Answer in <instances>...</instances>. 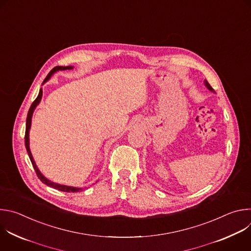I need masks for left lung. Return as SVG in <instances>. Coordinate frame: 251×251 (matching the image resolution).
Returning a JSON list of instances; mask_svg holds the SVG:
<instances>
[{
    "label": "left lung",
    "mask_w": 251,
    "mask_h": 251,
    "mask_svg": "<svg viewBox=\"0 0 251 251\" xmlns=\"http://www.w3.org/2000/svg\"><path fill=\"white\" fill-rule=\"evenodd\" d=\"M204 85L207 87V89H208V90H210V91H213V88L210 86V84L207 82V80H204Z\"/></svg>",
    "instance_id": "left-lung-1"
}]
</instances>
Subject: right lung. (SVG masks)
<instances>
[{
	"mask_svg": "<svg viewBox=\"0 0 251 251\" xmlns=\"http://www.w3.org/2000/svg\"><path fill=\"white\" fill-rule=\"evenodd\" d=\"M71 68H73V66H55V67H53V68L50 71V74L48 75V76L46 77V79L44 80V83H45L46 81H48V80L50 78V76L55 73V71H58V70H66V69H71ZM42 96H43V90H42V89H40V93H39L38 97L35 98V100L31 103V105H30V107H29L28 113H27V117H26L25 134V148H26V151H27V154H28L29 160H30V162H31V164H32V167H33V169H34V171H35V174H37V176H39V178H40V180H41L44 184H46L47 186L51 187V188H53V189H55V190L61 191V192H66V193H76V192H78V191H79V190H81V189L74 188V187H68V186H64V185H59V184H55V183H53V182L49 181L48 178H46V177L41 174V172L39 171L38 167L35 166V163H34L33 158H32V156H31V153H30V150H29V146H28V145H29V144H28V132H29V128H30L31 116H32L33 110H34L35 107H37V105L40 103V101H41V99H42Z\"/></svg>",
	"mask_w": 251,
	"mask_h": 251,
	"instance_id": "obj_1",
	"label": "right lung"
}]
</instances>
